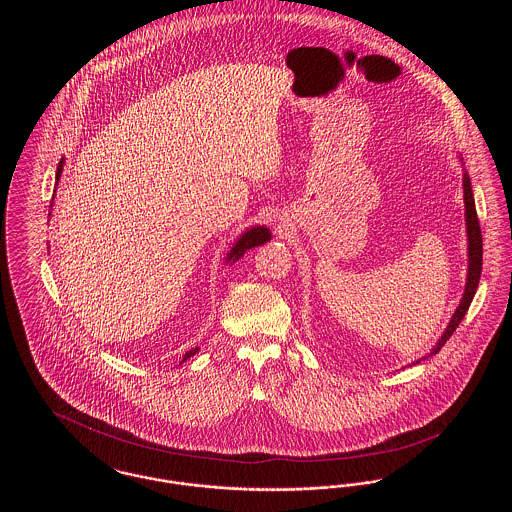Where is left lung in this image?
Instances as JSON below:
<instances>
[{"mask_svg":"<svg viewBox=\"0 0 512 512\" xmlns=\"http://www.w3.org/2000/svg\"><path fill=\"white\" fill-rule=\"evenodd\" d=\"M464 188V217H466V236H468V274H466V286H464L463 299L457 307V311L453 313V318L449 322V326L445 328L441 340L436 343V347L430 351V355L438 353L439 349L445 345V341L453 336V332L459 328L461 320H463L474 293L480 282V274H482V230H480V222H478V213H476V205H474V195H472V186H470V178L464 172L463 176ZM428 355V357H430ZM418 363V361H416Z\"/></svg>","mask_w":512,"mask_h":512,"instance_id":"8db88e82","label":"left lung"}]
</instances>
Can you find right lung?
<instances>
[{"label":"right lung","instance_id":"1","mask_svg":"<svg viewBox=\"0 0 512 512\" xmlns=\"http://www.w3.org/2000/svg\"><path fill=\"white\" fill-rule=\"evenodd\" d=\"M61 172H63V159H61V163H59V167H57V174H55V180H57V182H59V178H61ZM268 240H270V230H267L265 226L249 228L247 232H244V234L240 236V240L236 242V245L230 249V253L226 255V261L236 263L240 257H244V253L247 249L257 247V245L267 244ZM197 349H199V347H195L192 351H188V353L184 355L182 363H184V361H188L192 355H195V353H197Z\"/></svg>","mask_w":512,"mask_h":512}]
</instances>
